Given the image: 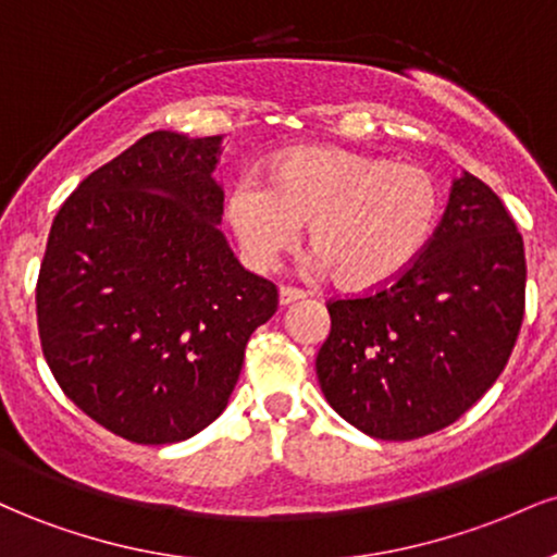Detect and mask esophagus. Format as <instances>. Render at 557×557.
I'll return each instance as SVG.
<instances>
[{
  "instance_id": "1",
  "label": "esophagus",
  "mask_w": 557,
  "mask_h": 557,
  "mask_svg": "<svg viewBox=\"0 0 557 557\" xmlns=\"http://www.w3.org/2000/svg\"><path fill=\"white\" fill-rule=\"evenodd\" d=\"M304 298H306V293L298 290V287H287V285L280 287V306H290V304H296V300H304Z\"/></svg>"
}]
</instances>
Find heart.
Masks as SVG:
<instances>
[{
	"instance_id": "heart-1",
	"label": "heart",
	"mask_w": 557,
	"mask_h": 557,
	"mask_svg": "<svg viewBox=\"0 0 557 557\" xmlns=\"http://www.w3.org/2000/svg\"><path fill=\"white\" fill-rule=\"evenodd\" d=\"M443 216V185L430 168L341 146H298L274 157L267 185L240 181L225 222L240 257L270 272L309 222L314 264L348 290H380L430 248Z\"/></svg>"
}]
</instances>
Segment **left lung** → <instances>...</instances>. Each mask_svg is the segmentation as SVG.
Masks as SVG:
<instances>
[{"label": "left lung", "mask_w": 557, "mask_h": 557, "mask_svg": "<svg viewBox=\"0 0 557 557\" xmlns=\"http://www.w3.org/2000/svg\"><path fill=\"white\" fill-rule=\"evenodd\" d=\"M527 257L495 190L463 172L437 233L403 277L332 298L317 354L324 398L376 440H417L495 385L523 322Z\"/></svg>", "instance_id": "left-lung-1"}]
</instances>
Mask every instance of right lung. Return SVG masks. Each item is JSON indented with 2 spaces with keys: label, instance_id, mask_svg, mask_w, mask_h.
Masks as SVG:
<instances>
[{
  "label": "right lung",
  "instance_id": "1",
  "mask_svg": "<svg viewBox=\"0 0 557 557\" xmlns=\"http://www.w3.org/2000/svg\"><path fill=\"white\" fill-rule=\"evenodd\" d=\"M220 136L154 131L60 207L36 283L44 359L86 417L138 445L194 437L225 411L277 287L230 251Z\"/></svg>",
  "mask_w": 557,
  "mask_h": 557
}]
</instances>
